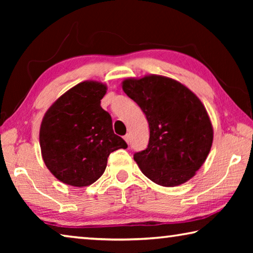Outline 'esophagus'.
I'll return each mask as SVG.
<instances>
[{
	"instance_id": "1",
	"label": "esophagus",
	"mask_w": 253,
	"mask_h": 253,
	"mask_svg": "<svg viewBox=\"0 0 253 253\" xmlns=\"http://www.w3.org/2000/svg\"><path fill=\"white\" fill-rule=\"evenodd\" d=\"M124 139H125V142L128 144V143H129V140H130V135L126 134L125 136H124Z\"/></svg>"
}]
</instances>
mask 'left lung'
Segmentation results:
<instances>
[{
    "label": "left lung",
    "instance_id": "8db88e82",
    "mask_svg": "<svg viewBox=\"0 0 253 253\" xmlns=\"http://www.w3.org/2000/svg\"><path fill=\"white\" fill-rule=\"evenodd\" d=\"M122 87L148 121V146L134 155L143 174L166 187L191 179L213 143L212 123L202 101L185 85L164 76L128 78Z\"/></svg>",
    "mask_w": 253,
    "mask_h": 253
}]
</instances>
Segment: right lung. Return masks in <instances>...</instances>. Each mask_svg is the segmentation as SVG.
Returning a JSON list of instances; mask_svg holds the SVG:
<instances>
[{"label": "right lung", "instance_id": "right-lung-1", "mask_svg": "<svg viewBox=\"0 0 253 253\" xmlns=\"http://www.w3.org/2000/svg\"><path fill=\"white\" fill-rule=\"evenodd\" d=\"M106 92V84L83 81L60 96L42 119V158L53 176L67 185L95 183L105 172L109 154L127 148L100 106Z\"/></svg>", "mask_w": 253, "mask_h": 253}]
</instances>
